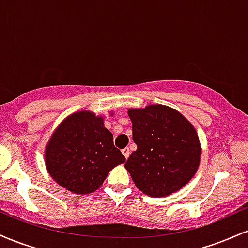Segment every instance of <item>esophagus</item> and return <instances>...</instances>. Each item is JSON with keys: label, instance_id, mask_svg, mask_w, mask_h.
<instances>
[{"label": "esophagus", "instance_id": "1", "mask_svg": "<svg viewBox=\"0 0 248 248\" xmlns=\"http://www.w3.org/2000/svg\"><path fill=\"white\" fill-rule=\"evenodd\" d=\"M121 152H122V154H124V157H126V158L129 157V154H130V150H129V148H128V147L124 148V149H122Z\"/></svg>", "mask_w": 248, "mask_h": 248}]
</instances>
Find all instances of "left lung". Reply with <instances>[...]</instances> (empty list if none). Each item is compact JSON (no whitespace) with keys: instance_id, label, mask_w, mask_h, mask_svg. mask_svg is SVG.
Segmentation results:
<instances>
[{"instance_id":"obj_1","label":"left lung","mask_w":248,"mask_h":248,"mask_svg":"<svg viewBox=\"0 0 248 248\" xmlns=\"http://www.w3.org/2000/svg\"><path fill=\"white\" fill-rule=\"evenodd\" d=\"M128 115L138 149L124 167L138 189L152 197H163L183 187L201 160V144L192 124L163 105L129 109Z\"/></svg>"}]
</instances>
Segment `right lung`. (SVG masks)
<instances>
[{"mask_svg":"<svg viewBox=\"0 0 248 248\" xmlns=\"http://www.w3.org/2000/svg\"><path fill=\"white\" fill-rule=\"evenodd\" d=\"M126 161L113 143L104 119L91 112L70 115L51 136L45 150L50 175L75 193H91L104 183L108 172Z\"/></svg>","mask_w":248,"mask_h":248,"instance_id":"obj_1","label":"right lung"}]
</instances>
